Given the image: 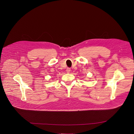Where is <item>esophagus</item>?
<instances>
[{
  "label": "esophagus",
  "instance_id": "1",
  "mask_svg": "<svg viewBox=\"0 0 134 134\" xmlns=\"http://www.w3.org/2000/svg\"><path fill=\"white\" fill-rule=\"evenodd\" d=\"M70 70H70V68H67V69H66V71H67V73L70 72Z\"/></svg>",
  "mask_w": 134,
  "mask_h": 134
}]
</instances>
